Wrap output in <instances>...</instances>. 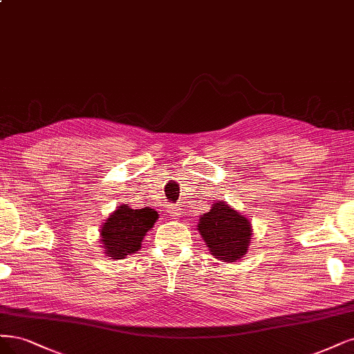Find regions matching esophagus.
Listing matches in <instances>:
<instances>
[{"label":"esophagus","mask_w":354,"mask_h":354,"mask_svg":"<svg viewBox=\"0 0 354 354\" xmlns=\"http://www.w3.org/2000/svg\"><path fill=\"white\" fill-rule=\"evenodd\" d=\"M167 212H168L169 215H173V216H178V215H180V209L176 208V206H168Z\"/></svg>","instance_id":"34e87169"}]
</instances>
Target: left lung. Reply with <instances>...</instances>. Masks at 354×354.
Returning <instances> with one entry per match:
<instances>
[{
  "label": "left lung",
  "mask_w": 354,
  "mask_h": 354,
  "mask_svg": "<svg viewBox=\"0 0 354 354\" xmlns=\"http://www.w3.org/2000/svg\"><path fill=\"white\" fill-rule=\"evenodd\" d=\"M198 230L219 261L237 262L248 252L252 236L249 219L221 201H216L199 219Z\"/></svg>",
  "instance_id": "left-lung-1"
}]
</instances>
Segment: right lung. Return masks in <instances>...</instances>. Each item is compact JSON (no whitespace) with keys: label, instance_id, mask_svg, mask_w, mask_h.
Wrapping results in <instances>:
<instances>
[{"label":"right lung","instance_id":"obj_1","mask_svg":"<svg viewBox=\"0 0 354 354\" xmlns=\"http://www.w3.org/2000/svg\"><path fill=\"white\" fill-rule=\"evenodd\" d=\"M158 212L151 208L131 209L121 205L101 228V243L109 258L123 259L140 249L145 234L153 227Z\"/></svg>","mask_w":354,"mask_h":354}]
</instances>
